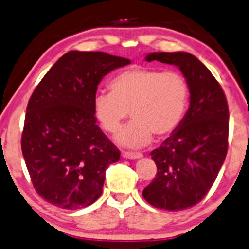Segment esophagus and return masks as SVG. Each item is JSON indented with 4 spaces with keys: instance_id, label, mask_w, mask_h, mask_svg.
Instances as JSON below:
<instances>
[{
    "instance_id": "obj_1",
    "label": "esophagus",
    "mask_w": 249,
    "mask_h": 249,
    "mask_svg": "<svg viewBox=\"0 0 249 249\" xmlns=\"http://www.w3.org/2000/svg\"><path fill=\"white\" fill-rule=\"evenodd\" d=\"M122 157L128 159H139L142 158L143 155L141 152H131V151H122Z\"/></svg>"
}]
</instances>
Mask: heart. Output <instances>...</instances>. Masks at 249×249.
Segmentation results:
<instances>
[{"instance_id":"obj_1","label":"heart","mask_w":249,"mask_h":249,"mask_svg":"<svg viewBox=\"0 0 249 249\" xmlns=\"http://www.w3.org/2000/svg\"><path fill=\"white\" fill-rule=\"evenodd\" d=\"M110 92L94 96L93 110L101 127L115 133L122 122L134 118L116 135L124 146L140 148L152 140L173 133L185 116L188 84L177 71L134 67L120 72L109 83Z\"/></svg>"}]
</instances>
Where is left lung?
<instances>
[{
  "label": "left lung",
  "instance_id": "obj_1",
  "mask_svg": "<svg viewBox=\"0 0 249 249\" xmlns=\"http://www.w3.org/2000/svg\"><path fill=\"white\" fill-rule=\"evenodd\" d=\"M145 61L174 64L185 76L190 104L170 137L151 151L157 174L143 190L158 209L185 210L199 203L213 185L228 153L229 106L219 83L194 55L151 53Z\"/></svg>",
  "mask_w": 249,
  "mask_h": 249
}]
</instances>
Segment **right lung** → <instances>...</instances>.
<instances>
[{
  "label": "right lung",
  "instance_id": "obj_1",
  "mask_svg": "<svg viewBox=\"0 0 249 249\" xmlns=\"http://www.w3.org/2000/svg\"><path fill=\"white\" fill-rule=\"evenodd\" d=\"M129 63L104 52H68L33 91L21 152L36 192L51 204L76 210L103 193L120 151L97 125L93 99L104 76Z\"/></svg>",
  "mask_w": 249,
  "mask_h": 249
}]
</instances>
